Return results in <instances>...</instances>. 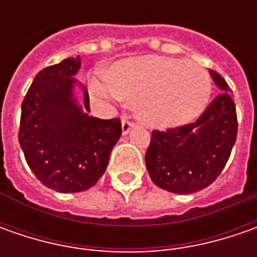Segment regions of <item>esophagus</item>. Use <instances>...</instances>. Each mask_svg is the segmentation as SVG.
I'll list each match as a JSON object with an SVG mask.
<instances>
[{
	"label": "esophagus",
	"instance_id": "esophagus-1",
	"mask_svg": "<svg viewBox=\"0 0 257 257\" xmlns=\"http://www.w3.org/2000/svg\"><path fill=\"white\" fill-rule=\"evenodd\" d=\"M132 127H134L133 121H130L128 118H125V117H124L123 120H121V130H123V134L128 133Z\"/></svg>",
	"mask_w": 257,
	"mask_h": 257
}]
</instances>
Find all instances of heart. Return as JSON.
<instances>
[{
    "mask_svg": "<svg viewBox=\"0 0 257 257\" xmlns=\"http://www.w3.org/2000/svg\"><path fill=\"white\" fill-rule=\"evenodd\" d=\"M90 93L103 100H123L137 107L144 123L156 127L186 124L202 113L212 93L200 65L170 57H139L114 64L108 77L95 73Z\"/></svg>",
    "mask_w": 257,
    "mask_h": 257,
    "instance_id": "b5f03b06",
    "label": "heart"
}]
</instances>
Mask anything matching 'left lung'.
<instances>
[{"label":"left lung","mask_w":257,"mask_h":257,"mask_svg":"<svg viewBox=\"0 0 257 257\" xmlns=\"http://www.w3.org/2000/svg\"><path fill=\"white\" fill-rule=\"evenodd\" d=\"M222 93L190 124L153 130L146 166L156 186L189 194L210 186L227 163L237 136L236 105L222 75L210 70Z\"/></svg>","instance_id":"left-lung-1"}]
</instances>
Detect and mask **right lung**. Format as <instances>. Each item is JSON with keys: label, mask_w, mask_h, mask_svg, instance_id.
Masks as SVG:
<instances>
[{"label": "right lung", "mask_w": 257, "mask_h": 257, "mask_svg": "<svg viewBox=\"0 0 257 257\" xmlns=\"http://www.w3.org/2000/svg\"><path fill=\"white\" fill-rule=\"evenodd\" d=\"M81 60L65 58L45 67L33 80L21 104L18 142L35 177L55 192L93 187L107 169L121 136L120 118L101 120L78 107L73 95ZM84 108L90 111L83 87Z\"/></svg>", "instance_id": "add662e5"}]
</instances>
